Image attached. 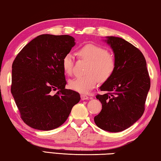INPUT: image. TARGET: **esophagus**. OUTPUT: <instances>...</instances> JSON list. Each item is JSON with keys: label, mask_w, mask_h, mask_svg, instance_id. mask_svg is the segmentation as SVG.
Masks as SVG:
<instances>
[{"label": "esophagus", "mask_w": 161, "mask_h": 161, "mask_svg": "<svg viewBox=\"0 0 161 161\" xmlns=\"http://www.w3.org/2000/svg\"><path fill=\"white\" fill-rule=\"evenodd\" d=\"M81 99L84 101V100H87L89 99V97H87L86 95H84V94H81Z\"/></svg>", "instance_id": "1"}]
</instances>
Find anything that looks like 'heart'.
I'll use <instances>...</instances> for the list:
<instances>
[{
    "label": "heart",
    "mask_w": 161,
    "mask_h": 161,
    "mask_svg": "<svg viewBox=\"0 0 161 161\" xmlns=\"http://www.w3.org/2000/svg\"><path fill=\"white\" fill-rule=\"evenodd\" d=\"M80 58L89 62L87 75L72 79L69 87L72 90L86 94L96 86L98 80L105 81L110 77L115 69V59L113 55L102 46L87 44L77 51ZM73 56L67 54L62 59V67L65 74L71 75L73 67Z\"/></svg>",
    "instance_id": "obj_1"
}]
</instances>
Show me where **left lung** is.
Instances as JSON below:
<instances>
[{"label": "left lung", "instance_id": "8db88e82", "mask_svg": "<svg viewBox=\"0 0 161 161\" xmlns=\"http://www.w3.org/2000/svg\"><path fill=\"white\" fill-rule=\"evenodd\" d=\"M103 40L114 54L115 69L100 86L106 94L97 96L102 104L94 122L101 129L120 132L142 116L151 81L142 53L121 37L108 36Z\"/></svg>", "mask_w": 161, "mask_h": 161}]
</instances>
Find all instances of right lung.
<instances>
[{
    "instance_id": "obj_1",
    "label": "right lung",
    "mask_w": 161,
    "mask_h": 161,
    "mask_svg": "<svg viewBox=\"0 0 161 161\" xmlns=\"http://www.w3.org/2000/svg\"><path fill=\"white\" fill-rule=\"evenodd\" d=\"M70 35H40L27 44L12 65L11 93L23 121L50 130L63 124L80 95L65 89L62 59L75 45ZM58 89L53 95L51 92Z\"/></svg>"
}]
</instances>
